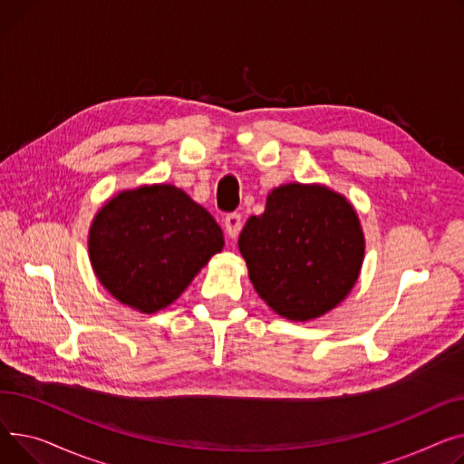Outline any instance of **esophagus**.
Instances as JSON below:
<instances>
[{"instance_id": "1", "label": "esophagus", "mask_w": 464, "mask_h": 464, "mask_svg": "<svg viewBox=\"0 0 464 464\" xmlns=\"http://www.w3.org/2000/svg\"><path fill=\"white\" fill-rule=\"evenodd\" d=\"M225 230L230 237H237L239 230H241V215L237 211L234 213H228L225 217Z\"/></svg>"}]
</instances>
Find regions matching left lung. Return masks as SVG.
I'll use <instances>...</instances> for the list:
<instances>
[{"label":"left lung","instance_id":"obj_1","mask_svg":"<svg viewBox=\"0 0 464 464\" xmlns=\"http://www.w3.org/2000/svg\"><path fill=\"white\" fill-rule=\"evenodd\" d=\"M239 253L264 302L288 320H313L337 307L356 285L365 237L352 204L330 187L286 183L249 217Z\"/></svg>","mask_w":464,"mask_h":464}]
</instances>
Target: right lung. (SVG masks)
Wrapping results in <instances>:
<instances>
[{
  "instance_id": "right-lung-1",
  "label": "right lung",
  "mask_w": 464,
  "mask_h": 464,
  "mask_svg": "<svg viewBox=\"0 0 464 464\" xmlns=\"http://www.w3.org/2000/svg\"><path fill=\"white\" fill-rule=\"evenodd\" d=\"M223 245L209 211L169 183L112 197L95 215L88 241L101 285L148 314L176 302Z\"/></svg>"
}]
</instances>
